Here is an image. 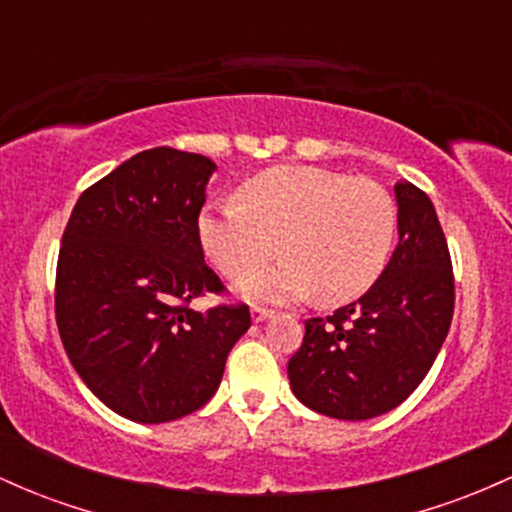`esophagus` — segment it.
Returning a JSON list of instances; mask_svg holds the SVG:
<instances>
[{
  "mask_svg": "<svg viewBox=\"0 0 512 512\" xmlns=\"http://www.w3.org/2000/svg\"><path fill=\"white\" fill-rule=\"evenodd\" d=\"M250 315H252V320H255V322H264V320H267V317H272V315H274V310H269V308H260V305H252V308H250Z\"/></svg>",
  "mask_w": 512,
  "mask_h": 512,
  "instance_id": "34e87169",
  "label": "esophagus"
}]
</instances>
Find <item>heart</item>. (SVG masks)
I'll list each match as a JSON object with an SVG mask.
<instances>
[{
	"mask_svg": "<svg viewBox=\"0 0 512 512\" xmlns=\"http://www.w3.org/2000/svg\"><path fill=\"white\" fill-rule=\"evenodd\" d=\"M236 199L207 204L197 236L226 276L248 274L282 245L284 261L240 284L257 301H291L315 291L327 303L351 301L378 279L395 240L390 192L346 173L269 168L245 180Z\"/></svg>",
	"mask_w": 512,
	"mask_h": 512,
	"instance_id": "heart-1",
	"label": "heart"
}]
</instances>
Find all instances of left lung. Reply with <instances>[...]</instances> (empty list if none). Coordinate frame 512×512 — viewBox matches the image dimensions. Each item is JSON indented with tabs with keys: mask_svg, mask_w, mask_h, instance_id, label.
Returning <instances> with one entry per match:
<instances>
[{
	"mask_svg": "<svg viewBox=\"0 0 512 512\" xmlns=\"http://www.w3.org/2000/svg\"><path fill=\"white\" fill-rule=\"evenodd\" d=\"M399 243L356 303L305 320L289 361L291 390L308 409L342 421L387 414L436 361L455 310L448 240L426 192L395 185Z\"/></svg>",
	"mask_w": 512,
	"mask_h": 512,
	"instance_id": "obj_1",
	"label": "left lung"
}]
</instances>
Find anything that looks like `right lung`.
Listing matches in <instances>:
<instances>
[{
  "instance_id": "1",
  "label": "right lung",
  "mask_w": 512,
  "mask_h": 512,
  "mask_svg": "<svg viewBox=\"0 0 512 512\" xmlns=\"http://www.w3.org/2000/svg\"><path fill=\"white\" fill-rule=\"evenodd\" d=\"M216 163L156 146L79 197L57 260L55 315L69 361L105 407L137 424L182 419L214 397L248 305L190 308L223 284L197 219Z\"/></svg>"
}]
</instances>
